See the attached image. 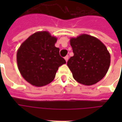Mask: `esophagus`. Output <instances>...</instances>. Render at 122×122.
<instances>
[{"label":"esophagus","mask_w":122,"mask_h":122,"mask_svg":"<svg viewBox=\"0 0 122 122\" xmlns=\"http://www.w3.org/2000/svg\"><path fill=\"white\" fill-rule=\"evenodd\" d=\"M65 61H66V62H67V61H68V59H69V56H66L65 57Z\"/></svg>","instance_id":"34e87169"}]
</instances>
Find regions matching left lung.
Listing matches in <instances>:
<instances>
[{
    "mask_svg": "<svg viewBox=\"0 0 122 122\" xmlns=\"http://www.w3.org/2000/svg\"><path fill=\"white\" fill-rule=\"evenodd\" d=\"M74 56L67 65L72 76L80 84L91 86L103 78L110 63L107 48L97 38L90 35H80L70 40Z\"/></svg>",
    "mask_w": 122,
    "mask_h": 122,
    "instance_id": "obj_1",
    "label": "left lung"
}]
</instances>
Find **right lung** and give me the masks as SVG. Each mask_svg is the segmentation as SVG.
<instances>
[{
	"label": "right lung",
	"mask_w": 122,
	"mask_h": 122,
	"mask_svg": "<svg viewBox=\"0 0 122 122\" xmlns=\"http://www.w3.org/2000/svg\"><path fill=\"white\" fill-rule=\"evenodd\" d=\"M57 38L48 31L34 33L20 46L17 52L18 69L30 84L41 87L53 81L58 68L66 61L55 44Z\"/></svg>",
	"instance_id": "right-lung-1"
}]
</instances>
